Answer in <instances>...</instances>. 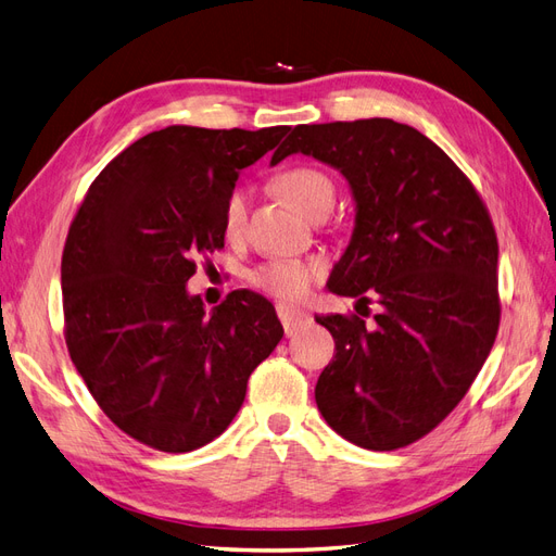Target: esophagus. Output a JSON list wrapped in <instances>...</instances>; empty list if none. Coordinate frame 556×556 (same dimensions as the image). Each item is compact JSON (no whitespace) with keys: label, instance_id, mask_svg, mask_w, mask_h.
<instances>
[{"label":"esophagus","instance_id":"34e87169","mask_svg":"<svg viewBox=\"0 0 556 556\" xmlns=\"http://www.w3.org/2000/svg\"><path fill=\"white\" fill-rule=\"evenodd\" d=\"M276 313H278L280 323H282V329H285V333H288V336H292L294 331H299L301 327H306L311 323V315L308 313L299 311L294 306H288V304H278Z\"/></svg>","mask_w":556,"mask_h":556}]
</instances>
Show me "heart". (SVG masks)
<instances>
[{
	"label": "heart",
	"instance_id": "b5f03b06",
	"mask_svg": "<svg viewBox=\"0 0 556 556\" xmlns=\"http://www.w3.org/2000/svg\"><path fill=\"white\" fill-rule=\"evenodd\" d=\"M276 185L280 192L288 197L294 206H299L306 215L317 208H331L336 197L333 178L311 164H296L278 174ZM250 208V190L245 185H233L223 199V225L229 237L239 233L245 227ZM325 274L323 262L317 260H299V257H271L255 264L248 271V280L257 290L292 301L301 299L311 285L317 282Z\"/></svg>",
	"mask_w": 556,
	"mask_h": 556
}]
</instances>
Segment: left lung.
<instances>
[{
	"label": "left lung",
	"mask_w": 556,
	"mask_h": 556,
	"mask_svg": "<svg viewBox=\"0 0 556 556\" xmlns=\"http://www.w3.org/2000/svg\"><path fill=\"white\" fill-rule=\"evenodd\" d=\"M313 155L348 178L357 223L329 290L368 315L315 317L336 355L317 408L345 441L406 447L457 408L501 323L496 229L473 182L415 127L390 117L296 125L271 164Z\"/></svg>",
	"instance_id": "obj_1"
}]
</instances>
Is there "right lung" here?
Here are the masks:
<instances>
[{
    "label": "right lung",
    "instance_id": "obj_1",
    "mask_svg": "<svg viewBox=\"0 0 556 556\" xmlns=\"http://www.w3.org/2000/svg\"><path fill=\"white\" fill-rule=\"evenodd\" d=\"M288 131H150L83 197L62 252L64 341L97 406L134 441L190 452L217 439L282 339L264 296L231 292L206 315L185 282L225 248V194Z\"/></svg>",
    "mask_w": 556,
    "mask_h": 556
}]
</instances>
